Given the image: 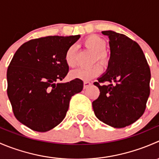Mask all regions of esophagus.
<instances>
[{
	"label": "esophagus",
	"instance_id": "1",
	"mask_svg": "<svg viewBox=\"0 0 159 159\" xmlns=\"http://www.w3.org/2000/svg\"><path fill=\"white\" fill-rule=\"evenodd\" d=\"M91 84V83L90 82V81H84V89H88V88H89Z\"/></svg>",
	"mask_w": 159,
	"mask_h": 159
}]
</instances>
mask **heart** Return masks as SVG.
<instances>
[{"label": "heart", "mask_w": 159, "mask_h": 159, "mask_svg": "<svg viewBox=\"0 0 159 159\" xmlns=\"http://www.w3.org/2000/svg\"><path fill=\"white\" fill-rule=\"evenodd\" d=\"M84 44L90 50L95 53L94 61H98L102 65H106L108 61V57L104 50L106 48V42L97 35H91L87 37L84 41ZM65 60L69 67H75L76 65V56L75 48L70 46L67 49L65 55ZM102 68L99 65H94L90 68H80L70 72V76L74 78L88 81L102 73Z\"/></svg>", "instance_id": "b5f03b06"}]
</instances>
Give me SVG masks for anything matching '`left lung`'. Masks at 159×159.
Segmentation results:
<instances>
[{
    "mask_svg": "<svg viewBox=\"0 0 159 159\" xmlns=\"http://www.w3.org/2000/svg\"><path fill=\"white\" fill-rule=\"evenodd\" d=\"M109 38L111 55L106 72L94 85L100 90L92 102L100 121L121 129L137 121L145 111L150 94V68L140 46L122 34L102 31ZM108 82V85L101 83Z\"/></svg>",
    "mask_w": 159,
    "mask_h": 159,
    "instance_id": "8db88e82",
    "label": "left lung"
}]
</instances>
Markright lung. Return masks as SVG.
Returning <instances> with one entry per match:
<instances>
[{"label":"right lung","mask_w":159,"mask_h":159,"mask_svg":"<svg viewBox=\"0 0 159 159\" xmlns=\"http://www.w3.org/2000/svg\"><path fill=\"white\" fill-rule=\"evenodd\" d=\"M80 37L30 40L14 54L7 71V96L15 118L29 129L39 132L54 129L65 118L72 96L82 91L81 79L59 82L69 69L65 52Z\"/></svg>","instance_id":"add662e5"}]
</instances>
